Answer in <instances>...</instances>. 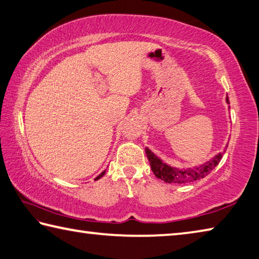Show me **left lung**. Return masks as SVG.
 <instances>
[{
  "label": "left lung",
  "mask_w": 259,
  "mask_h": 259,
  "mask_svg": "<svg viewBox=\"0 0 259 259\" xmlns=\"http://www.w3.org/2000/svg\"><path fill=\"white\" fill-rule=\"evenodd\" d=\"M228 104H230L229 97H225ZM230 110V106H229ZM228 145L225 146V149L223 152L218 153L214 157H211L209 161L205 162L203 164H199L198 166L195 167H188V168H179L176 166H171L163 162L156 154H154L148 147H146V155L150 164V168L156 178L161 179L162 181L166 183H177V185H182V183H190L200 179L205 178L207 175L214 170V168L219 165V163L222 159L223 155L227 150Z\"/></svg>",
  "instance_id": "obj_1"
}]
</instances>
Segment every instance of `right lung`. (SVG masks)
Here are the masks:
<instances>
[{
  "instance_id": "obj_1",
  "label": "right lung",
  "mask_w": 259,
  "mask_h": 259,
  "mask_svg": "<svg viewBox=\"0 0 259 259\" xmlns=\"http://www.w3.org/2000/svg\"><path fill=\"white\" fill-rule=\"evenodd\" d=\"M105 175V171H103L102 173H101V175L100 176H97L95 179H94V180H98V179H101L103 176H104Z\"/></svg>"
}]
</instances>
